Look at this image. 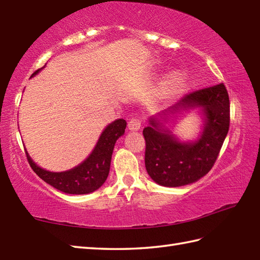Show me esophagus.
<instances>
[{"instance_id":"obj_1","label":"esophagus","mask_w":260,"mask_h":260,"mask_svg":"<svg viewBox=\"0 0 260 260\" xmlns=\"http://www.w3.org/2000/svg\"><path fill=\"white\" fill-rule=\"evenodd\" d=\"M142 126V121L139 118H133L129 120L128 123V128L131 131H139Z\"/></svg>"}]
</instances>
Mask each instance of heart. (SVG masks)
Instances as JSON below:
<instances>
[{"label": "heart", "instance_id": "obj_1", "mask_svg": "<svg viewBox=\"0 0 260 260\" xmlns=\"http://www.w3.org/2000/svg\"><path fill=\"white\" fill-rule=\"evenodd\" d=\"M185 81V75L182 70H173L172 73H170L164 80L162 81L161 85V91L164 95H172L176 91H179L184 85Z\"/></svg>", "mask_w": 260, "mask_h": 260}]
</instances>
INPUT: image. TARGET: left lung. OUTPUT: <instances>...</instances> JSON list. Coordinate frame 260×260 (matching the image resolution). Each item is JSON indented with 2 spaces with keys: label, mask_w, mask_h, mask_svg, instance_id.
Masks as SVG:
<instances>
[{
  "label": "left lung",
  "mask_w": 260,
  "mask_h": 260,
  "mask_svg": "<svg viewBox=\"0 0 260 260\" xmlns=\"http://www.w3.org/2000/svg\"><path fill=\"white\" fill-rule=\"evenodd\" d=\"M197 109L202 116V132L197 139L181 141L166 127L171 118ZM230 103L223 84L184 96L173 106L148 119L143 129L145 168L155 183L176 187L194 183L215 162L229 131Z\"/></svg>",
  "instance_id": "left-lung-1"
}]
</instances>
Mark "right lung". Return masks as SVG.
Here are the masks:
<instances>
[{
  "label": "right lung",
  "instance_id": "add662e5",
  "mask_svg": "<svg viewBox=\"0 0 260 260\" xmlns=\"http://www.w3.org/2000/svg\"><path fill=\"white\" fill-rule=\"evenodd\" d=\"M45 67L38 69L31 77L37 76ZM126 124V120L123 118L116 119L113 123L108 124L102 132L92 152L85 161L70 170L62 172H51L42 169L36 162H33L27 151H25L26 158L39 178L53 186L54 189L68 194L91 193L99 189L106 181L109 174L115 143L120 136L124 135Z\"/></svg>",
  "mask_w": 260,
  "mask_h": 260
}]
</instances>
